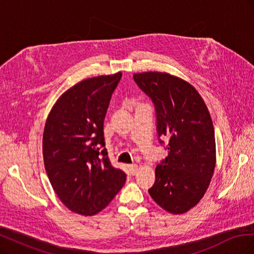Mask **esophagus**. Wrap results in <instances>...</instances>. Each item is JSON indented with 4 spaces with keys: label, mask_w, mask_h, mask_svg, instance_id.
<instances>
[{
    "label": "esophagus",
    "mask_w": 254,
    "mask_h": 254,
    "mask_svg": "<svg viewBox=\"0 0 254 254\" xmlns=\"http://www.w3.org/2000/svg\"><path fill=\"white\" fill-rule=\"evenodd\" d=\"M128 168H129V173H130V175H131V176H134V175H135V173H136V171H137V165H136V164H131V165H129V166H128Z\"/></svg>",
    "instance_id": "1"
}]
</instances>
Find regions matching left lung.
Masks as SVG:
<instances>
[{"label":"left lung","instance_id":"1","mask_svg":"<svg viewBox=\"0 0 254 254\" xmlns=\"http://www.w3.org/2000/svg\"><path fill=\"white\" fill-rule=\"evenodd\" d=\"M133 79L155 106L159 143L168 150L148 191L167 212L186 213L200 201L214 174L216 146L210 112L196 89L173 75L145 72Z\"/></svg>","mask_w":254,"mask_h":254}]
</instances>
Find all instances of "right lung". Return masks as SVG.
Wrapping results in <instances>:
<instances>
[{
	"label": "right lung",
	"mask_w": 254,
	"mask_h": 254,
	"mask_svg": "<svg viewBox=\"0 0 254 254\" xmlns=\"http://www.w3.org/2000/svg\"><path fill=\"white\" fill-rule=\"evenodd\" d=\"M122 73L75 84L59 97L43 132V160L50 182L63 203L80 215H95L126 181L105 148L104 120Z\"/></svg>",
	"instance_id": "add662e5"
}]
</instances>
